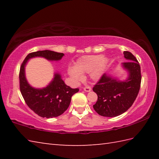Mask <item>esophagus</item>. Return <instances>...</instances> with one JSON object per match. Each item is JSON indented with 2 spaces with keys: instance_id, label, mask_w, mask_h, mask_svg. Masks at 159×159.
I'll list each match as a JSON object with an SVG mask.
<instances>
[{
  "instance_id": "34e87169",
  "label": "esophagus",
  "mask_w": 159,
  "mask_h": 159,
  "mask_svg": "<svg viewBox=\"0 0 159 159\" xmlns=\"http://www.w3.org/2000/svg\"><path fill=\"white\" fill-rule=\"evenodd\" d=\"M91 90H92V88H91L89 86H87L85 87H84V91H85V92H90Z\"/></svg>"
}]
</instances>
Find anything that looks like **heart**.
<instances>
[{
	"label": "heart",
	"instance_id": "obj_1",
	"mask_svg": "<svg viewBox=\"0 0 159 159\" xmlns=\"http://www.w3.org/2000/svg\"><path fill=\"white\" fill-rule=\"evenodd\" d=\"M108 63L109 59L102 55L83 56L76 61L74 69H70L68 74L76 83L80 81L85 73H90L93 80H98L102 76Z\"/></svg>",
	"mask_w": 159,
	"mask_h": 159
}]
</instances>
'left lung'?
<instances>
[{
    "label": "left lung",
    "mask_w": 159,
    "mask_h": 159,
    "mask_svg": "<svg viewBox=\"0 0 159 159\" xmlns=\"http://www.w3.org/2000/svg\"><path fill=\"white\" fill-rule=\"evenodd\" d=\"M124 55L128 61L121 64L128 72L127 79L120 80L104 74L93 87L98 96L93 107L101 116L113 117L126 112L133 105L139 92L141 75L139 62L130 52L124 51Z\"/></svg>",
    "instance_id": "left-lung-1"
}]
</instances>
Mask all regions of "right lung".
<instances>
[{"label":"right lung","instance_id":"right-lung-1","mask_svg":"<svg viewBox=\"0 0 159 159\" xmlns=\"http://www.w3.org/2000/svg\"><path fill=\"white\" fill-rule=\"evenodd\" d=\"M63 53L51 50H40L29 53L20 70V89L23 98L33 112L42 117H55L63 114L68 108L71 98L79 92L66 85L59 73H55L53 79L46 87L37 89L29 85L25 76V66L28 61L34 57H43L48 61H59Z\"/></svg>","mask_w":159,"mask_h":159}]
</instances>
